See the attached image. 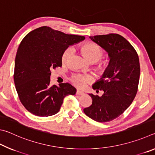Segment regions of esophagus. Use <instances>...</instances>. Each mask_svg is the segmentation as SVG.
I'll use <instances>...</instances> for the list:
<instances>
[{"label":"esophagus","instance_id":"esophagus-1","mask_svg":"<svg viewBox=\"0 0 155 155\" xmlns=\"http://www.w3.org/2000/svg\"><path fill=\"white\" fill-rule=\"evenodd\" d=\"M76 94L77 95H83V94H84V92L81 90H77V92H76Z\"/></svg>","mask_w":155,"mask_h":155}]
</instances>
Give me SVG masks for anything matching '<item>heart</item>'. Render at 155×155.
Here are the masks:
<instances>
[{
	"label": "heart",
	"mask_w": 155,
	"mask_h": 155,
	"mask_svg": "<svg viewBox=\"0 0 155 155\" xmlns=\"http://www.w3.org/2000/svg\"><path fill=\"white\" fill-rule=\"evenodd\" d=\"M81 51L83 54L84 57L91 63H96L102 58L103 52L102 49L96 44L92 42H87L84 44L81 47ZM73 51L71 47H68L63 52L61 55V61L65 63L71 55ZM98 71L101 73L105 72L107 65L104 63H100L98 65ZM93 80V77L90 75H83L81 74H75L72 76L71 81L74 85L78 87H83L85 85L87 82H90Z\"/></svg>",
	"instance_id": "b5f03b06"
}]
</instances>
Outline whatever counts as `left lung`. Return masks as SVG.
Here are the masks:
<instances>
[{"label": "left lung", "instance_id": "left-lung-1", "mask_svg": "<svg viewBox=\"0 0 155 155\" xmlns=\"http://www.w3.org/2000/svg\"><path fill=\"white\" fill-rule=\"evenodd\" d=\"M90 38L108 53L110 60L103 77L92 85L96 91L103 90V94H89L92 104L83 111L96 122H107L122 114L134 100L140 81V61L133 46L118 34Z\"/></svg>", "mask_w": 155, "mask_h": 155}]
</instances>
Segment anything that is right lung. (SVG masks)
<instances>
[{
	"label": "right lung",
	"mask_w": 155,
	"mask_h": 155,
	"mask_svg": "<svg viewBox=\"0 0 155 155\" xmlns=\"http://www.w3.org/2000/svg\"><path fill=\"white\" fill-rule=\"evenodd\" d=\"M85 39L46 26L23 38L15 56L14 79L20 102L31 114L40 117L56 114L65 97L76 94L70 83L51 85L50 77L52 69L62 65L63 52Z\"/></svg>",
	"instance_id": "obj_1"
}]
</instances>
